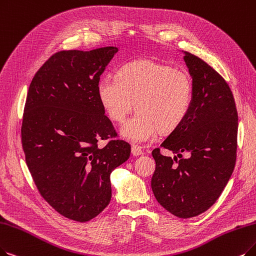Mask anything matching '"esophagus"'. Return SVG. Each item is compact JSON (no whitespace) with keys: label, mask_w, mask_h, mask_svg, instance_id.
Here are the masks:
<instances>
[{"label":"esophagus","mask_w":256,"mask_h":256,"mask_svg":"<svg viewBox=\"0 0 256 256\" xmlns=\"http://www.w3.org/2000/svg\"><path fill=\"white\" fill-rule=\"evenodd\" d=\"M131 152H132V154H134V156H138L144 154V151H142V148L136 146V145H134V146L131 147Z\"/></svg>","instance_id":"34e87169"}]
</instances>
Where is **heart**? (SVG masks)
<instances>
[{"mask_svg": "<svg viewBox=\"0 0 256 256\" xmlns=\"http://www.w3.org/2000/svg\"><path fill=\"white\" fill-rule=\"evenodd\" d=\"M98 98L106 114L124 122L130 111L136 114L120 128V134L134 144H144L160 132H172L188 116L194 94L193 80L185 69L136 60L122 66L116 76H105L96 85Z\"/></svg>", "mask_w": 256, "mask_h": 256, "instance_id": "1", "label": "heart"}]
</instances>
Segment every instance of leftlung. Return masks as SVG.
<instances>
[{
	"instance_id": "8db88e82",
	"label": "left lung",
	"mask_w": 256,
	"mask_h": 256,
	"mask_svg": "<svg viewBox=\"0 0 256 256\" xmlns=\"http://www.w3.org/2000/svg\"><path fill=\"white\" fill-rule=\"evenodd\" d=\"M194 94L182 124L160 146L182 156L171 158L152 151L156 171L153 194L166 210L180 218L198 216L218 200L236 162L238 116L232 91L210 65L189 52L184 54Z\"/></svg>"
}]
</instances>
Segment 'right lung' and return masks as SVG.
<instances>
[{"label": "right lung", "mask_w": 256, "mask_h": 256, "mask_svg": "<svg viewBox=\"0 0 256 256\" xmlns=\"http://www.w3.org/2000/svg\"><path fill=\"white\" fill-rule=\"evenodd\" d=\"M118 50L60 51L38 70L27 94L21 128L27 167L43 198L76 222L92 220L108 206L110 173L130 156L131 146L114 138L96 92Z\"/></svg>", "instance_id": "right-lung-1"}]
</instances>
